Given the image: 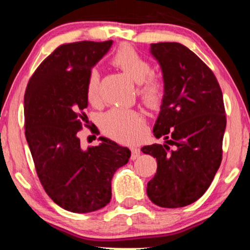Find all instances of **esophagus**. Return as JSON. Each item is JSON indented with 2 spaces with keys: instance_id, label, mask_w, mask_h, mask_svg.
Segmentation results:
<instances>
[{
  "instance_id": "34e87169",
  "label": "esophagus",
  "mask_w": 250,
  "mask_h": 250,
  "mask_svg": "<svg viewBox=\"0 0 250 250\" xmlns=\"http://www.w3.org/2000/svg\"><path fill=\"white\" fill-rule=\"evenodd\" d=\"M140 153H141V151H140V149L138 148V146H132V156H131V159H132V160H135L136 158H139Z\"/></svg>"
}]
</instances>
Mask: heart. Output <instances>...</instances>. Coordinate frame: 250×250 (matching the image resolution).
I'll use <instances>...</instances> for the list:
<instances>
[{"mask_svg": "<svg viewBox=\"0 0 250 250\" xmlns=\"http://www.w3.org/2000/svg\"><path fill=\"white\" fill-rule=\"evenodd\" d=\"M111 63L121 68L127 76L139 83L138 93L145 104L156 107L165 93L163 78L151 73V63L134 47L124 44L111 57ZM100 75L92 68L86 77V97L95 102L99 98ZM101 127L105 134L121 142H135L145 133V117L141 112L128 108H112L102 115Z\"/></svg>", "mask_w": 250, "mask_h": 250, "instance_id": "1", "label": "heart"}]
</instances>
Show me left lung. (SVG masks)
Wrapping results in <instances>:
<instances>
[{
	"label": "left lung",
	"mask_w": 250,
	"mask_h": 250,
	"mask_svg": "<svg viewBox=\"0 0 250 250\" xmlns=\"http://www.w3.org/2000/svg\"><path fill=\"white\" fill-rule=\"evenodd\" d=\"M150 52L165 83L153 135L166 141L141 148L157 160L146 194L160 207H184L206 192L221 165L227 126L223 94L213 71L187 46L152 43Z\"/></svg>",
	"instance_id": "left-lung-1"
}]
</instances>
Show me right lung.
Instances as JSON below:
<instances>
[{
	"instance_id": "1",
	"label": "right lung",
	"mask_w": 250,
	"mask_h": 250,
	"mask_svg": "<svg viewBox=\"0 0 250 250\" xmlns=\"http://www.w3.org/2000/svg\"><path fill=\"white\" fill-rule=\"evenodd\" d=\"M112 41L62 44L30 77L23 97L25 135L37 176L51 199L73 213H91L109 204L111 180L131 151L100 136L82 149L77 133L86 119V77ZM86 126V125H85Z\"/></svg>"
}]
</instances>
